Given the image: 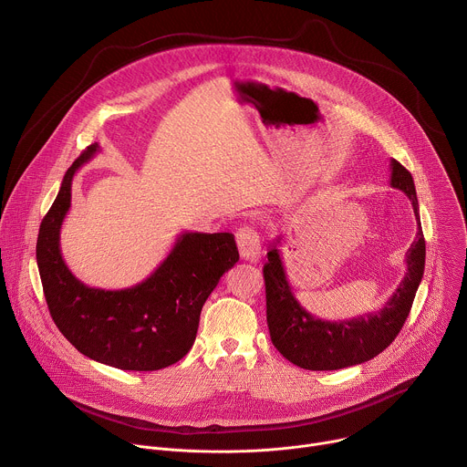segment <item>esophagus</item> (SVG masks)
Returning <instances> with one entry per match:
<instances>
[{"mask_svg":"<svg viewBox=\"0 0 467 467\" xmlns=\"http://www.w3.org/2000/svg\"><path fill=\"white\" fill-rule=\"evenodd\" d=\"M236 244H238V251L240 256L247 262H258L262 256V245H260V236L258 233L249 227L244 225L236 231Z\"/></svg>","mask_w":467,"mask_h":467,"instance_id":"esophagus-1","label":"esophagus"}]
</instances>
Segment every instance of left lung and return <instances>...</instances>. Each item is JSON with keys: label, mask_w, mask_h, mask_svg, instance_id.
I'll use <instances>...</instances> for the list:
<instances>
[{"label": "left lung", "mask_w": 467, "mask_h": 467, "mask_svg": "<svg viewBox=\"0 0 467 467\" xmlns=\"http://www.w3.org/2000/svg\"><path fill=\"white\" fill-rule=\"evenodd\" d=\"M390 187L412 202L418 222L416 240L407 251V273L385 306L374 314L332 323L323 321L298 304L280 258V236L267 251L264 265L267 327L275 348L293 365L306 370H339L370 361L400 334L412 307L425 267V240L410 172L390 160Z\"/></svg>", "instance_id": "obj_1"}]
</instances>
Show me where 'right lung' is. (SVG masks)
Wrapping results in <instances>:
<instances>
[{"label":"right lung","instance_id":"right-lung-1","mask_svg":"<svg viewBox=\"0 0 467 467\" xmlns=\"http://www.w3.org/2000/svg\"><path fill=\"white\" fill-rule=\"evenodd\" d=\"M99 150L93 142L78 155L42 220L36 262L44 295L55 325L86 358L120 370H161L194 345L202 307L238 262V247L231 233H182L161 265L131 287L80 282L62 258L60 229L71 207L73 178Z\"/></svg>","mask_w":467,"mask_h":467}]
</instances>
